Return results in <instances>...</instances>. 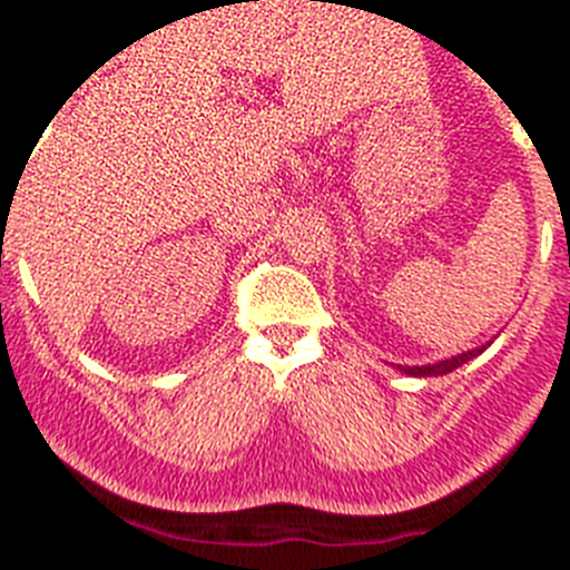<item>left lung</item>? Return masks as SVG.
Instances as JSON below:
<instances>
[{
  "instance_id": "8db88e82",
  "label": "left lung",
  "mask_w": 570,
  "mask_h": 570,
  "mask_svg": "<svg viewBox=\"0 0 570 570\" xmlns=\"http://www.w3.org/2000/svg\"><path fill=\"white\" fill-rule=\"evenodd\" d=\"M489 346H491V341H485L483 346L465 348V352H458V355L443 357V361H434V363H423V366H400V363H397V372L409 374V377H443V374L454 372V368H460L463 363L474 361L476 355H483Z\"/></svg>"
}]
</instances>
